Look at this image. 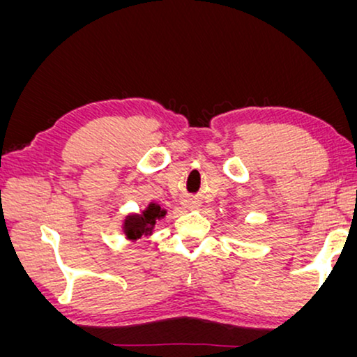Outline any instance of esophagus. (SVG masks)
I'll list each match as a JSON object with an SVG mask.
<instances>
[{
    "label": "esophagus",
    "instance_id": "esophagus-1",
    "mask_svg": "<svg viewBox=\"0 0 357 357\" xmlns=\"http://www.w3.org/2000/svg\"><path fill=\"white\" fill-rule=\"evenodd\" d=\"M183 206L185 208H195V206H197V202H193V199H185Z\"/></svg>",
    "mask_w": 357,
    "mask_h": 357
}]
</instances>
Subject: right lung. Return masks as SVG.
Instances as JSON below:
<instances>
[{"instance_id":"1","label":"right lung","mask_w":357,"mask_h":357,"mask_svg":"<svg viewBox=\"0 0 357 357\" xmlns=\"http://www.w3.org/2000/svg\"><path fill=\"white\" fill-rule=\"evenodd\" d=\"M165 216V209L159 204L149 203L148 208L139 214H128L123 221V234L128 241H138L144 236H151L154 231L155 221Z\"/></svg>"}]
</instances>
